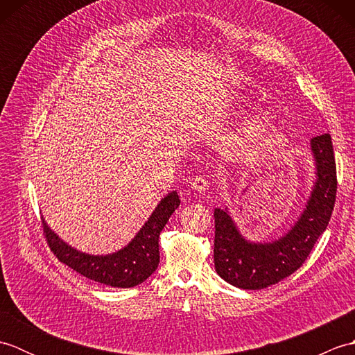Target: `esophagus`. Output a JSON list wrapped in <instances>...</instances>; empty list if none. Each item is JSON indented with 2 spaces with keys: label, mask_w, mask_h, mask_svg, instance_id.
Instances as JSON below:
<instances>
[{
  "label": "esophagus",
  "mask_w": 355,
  "mask_h": 355,
  "mask_svg": "<svg viewBox=\"0 0 355 355\" xmlns=\"http://www.w3.org/2000/svg\"><path fill=\"white\" fill-rule=\"evenodd\" d=\"M192 184H193V191L202 193V192H206L209 189L210 183H209V180L206 177H197L193 180Z\"/></svg>",
  "instance_id": "obj_1"
}]
</instances>
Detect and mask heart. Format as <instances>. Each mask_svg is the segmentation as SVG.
I'll return each mask as SVG.
<instances>
[{
	"label": "heart",
	"instance_id": "1",
	"mask_svg": "<svg viewBox=\"0 0 355 355\" xmlns=\"http://www.w3.org/2000/svg\"><path fill=\"white\" fill-rule=\"evenodd\" d=\"M266 120H267V117L266 116H261V117H258L254 120V125L252 126V128H258L259 125H262V123H266Z\"/></svg>",
	"mask_w": 355,
	"mask_h": 355
}]
</instances>
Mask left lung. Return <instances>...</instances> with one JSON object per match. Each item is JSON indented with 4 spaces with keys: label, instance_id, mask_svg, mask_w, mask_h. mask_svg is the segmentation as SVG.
Returning a JSON list of instances; mask_svg holds the SVG:
<instances>
[{
    "label": "left lung",
    "instance_id": "obj_1",
    "mask_svg": "<svg viewBox=\"0 0 355 355\" xmlns=\"http://www.w3.org/2000/svg\"><path fill=\"white\" fill-rule=\"evenodd\" d=\"M315 180L302 214L290 230L275 241L245 239L227 207L215 209V270L225 282L243 290H262L294 273L327 230L337 191L336 160L329 134L310 141Z\"/></svg>",
    "mask_w": 355,
    "mask_h": 355
}]
</instances>
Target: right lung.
I'll list each match as a JSON object with an SVG mask.
<instances>
[{
  "label": "right lung",
  "instance_id": "1",
  "mask_svg": "<svg viewBox=\"0 0 355 355\" xmlns=\"http://www.w3.org/2000/svg\"><path fill=\"white\" fill-rule=\"evenodd\" d=\"M180 206L177 191H172L158 202L155 210L130 244L110 254H89L69 245L42 221L44 233L56 258L79 275L116 288H131L145 282L160 262L158 236Z\"/></svg>",
  "mask_w": 355,
  "mask_h": 355
}]
</instances>
